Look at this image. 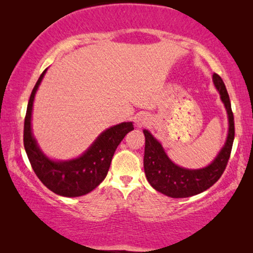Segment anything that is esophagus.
<instances>
[{"label": "esophagus", "instance_id": "1", "mask_svg": "<svg viewBox=\"0 0 253 253\" xmlns=\"http://www.w3.org/2000/svg\"><path fill=\"white\" fill-rule=\"evenodd\" d=\"M148 122H149V119H148V117L146 116V115L140 114V115H137V116L135 117L136 126L139 127V128L143 127V126H146L147 124H148Z\"/></svg>", "mask_w": 253, "mask_h": 253}]
</instances>
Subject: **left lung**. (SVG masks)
<instances>
[{"label": "left lung", "mask_w": 253, "mask_h": 253, "mask_svg": "<svg viewBox=\"0 0 253 253\" xmlns=\"http://www.w3.org/2000/svg\"><path fill=\"white\" fill-rule=\"evenodd\" d=\"M213 83L228 113L229 132L224 146L207 168L200 169L179 168L169 160L161 143L154 138L151 132L143 130L145 135L144 169L147 181L156 191L170 198H190L207 191L217 182L228 165L234 139V117L223 80L217 74H213Z\"/></svg>", "instance_id": "obj_1"}]
</instances>
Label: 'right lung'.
I'll use <instances>...</instances> for the list:
<instances>
[{"label":"right lung","mask_w":253,"mask_h":253,"mask_svg":"<svg viewBox=\"0 0 253 253\" xmlns=\"http://www.w3.org/2000/svg\"><path fill=\"white\" fill-rule=\"evenodd\" d=\"M45 71L46 69L38 79L28 102L24 118V148L34 173L50 191L67 198H76L89 193L104 181L117 146L134 127L129 122L108 128L98 136L83 155L75 160L58 162L50 160L38 146L31 129L34 96Z\"/></svg>","instance_id":"1"}]
</instances>
